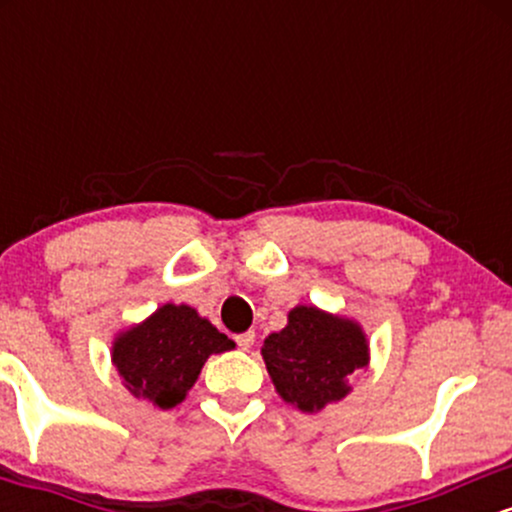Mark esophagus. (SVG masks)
<instances>
[{
	"instance_id": "obj_1",
	"label": "esophagus",
	"mask_w": 512,
	"mask_h": 512,
	"mask_svg": "<svg viewBox=\"0 0 512 512\" xmlns=\"http://www.w3.org/2000/svg\"><path fill=\"white\" fill-rule=\"evenodd\" d=\"M236 344L240 346V349H243V351H248L250 349V346L252 344H255V332H243V334H238V337H236Z\"/></svg>"
}]
</instances>
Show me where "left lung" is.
<instances>
[{"label": "left lung", "instance_id": "obj_1", "mask_svg": "<svg viewBox=\"0 0 512 512\" xmlns=\"http://www.w3.org/2000/svg\"><path fill=\"white\" fill-rule=\"evenodd\" d=\"M262 356L286 402L320 411L349 392L346 378L366 368L368 344L356 322L298 305L289 325L264 339Z\"/></svg>", "mask_w": 512, "mask_h": 512}]
</instances>
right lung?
<instances>
[{
	"label": "right lung",
	"instance_id": "add662e5",
	"mask_svg": "<svg viewBox=\"0 0 512 512\" xmlns=\"http://www.w3.org/2000/svg\"><path fill=\"white\" fill-rule=\"evenodd\" d=\"M233 346L190 305L168 303L117 337L113 363L134 397H146L158 409H173L195 385L204 361Z\"/></svg>",
	"mask_w": 512,
	"mask_h": 512
}]
</instances>
